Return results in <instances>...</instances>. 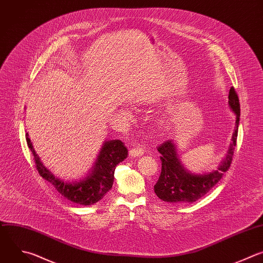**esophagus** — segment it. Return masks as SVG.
<instances>
[{
    "label": "esophagus",
    "instance_id": "1",
    "mask_svg": "<svg viewBox=\"0 0 263 263\" xmlns=\"http://www.w3.org/2000/svg\"><path fill=\"white\" fill-rule=\"evenodd\" d=\"M144 152H145V148L143 146H136L129 150V155L132 157H136L144 154Z\"/></svg>",
    "mask_w": 263,
    "mask_h": 263
}]
</instances>
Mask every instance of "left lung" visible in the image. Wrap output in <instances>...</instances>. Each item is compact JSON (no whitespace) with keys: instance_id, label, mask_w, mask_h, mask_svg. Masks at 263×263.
Segmentation results:
<instances>
[{"instance_id":"obj_1","label":"left lung","mask_w":263,"mask_h":263,"mask_svg":"<svg viewBox=\"0 0 263 263\" xmlns=\"http://www.w3.org/2000/svg\"><path fill=\"white\" fill-rule=\"evenodd\" d=\"M228 98L229 106L236 115V124L228 154L217 171L204 175L191 174L180 164L172 140H167L157 147V151L161 153L162 171L154 185V193L161 200L170 203L195 202L211 191L221 180L224 172L229 170L233 160V150L236 146L240 116L239 99L233 87L229 91Z\"/></svg>"}]
</instances>
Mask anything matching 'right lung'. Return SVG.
I'll list each match as a JSON object with an SVG mask.
<instances>
[{
	"instance_id": "1",
	"label": "right lung",
	"mask_w": 263,
	"mask_h": 263,
	"mask_svg": "<svg viewBox=\"0 0 263 263\" xmlns=\"http://www.w3.org/2000/svg\"><path fill=\"white\" fill-rule=\"evenodd\" d=\"M27 144L30 148L39 175L54 187L66 199L80 205H93L101 200L112 189L114 182V172L116 166L124 161L128 151L124 143L120 140L107 141L103 144L101 151L97 157L92 173L80 182H64L57 178L47 170L39 160L32 143L26 134Z\"/></svg>"
}]
</instances>
